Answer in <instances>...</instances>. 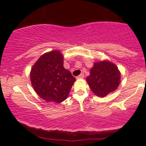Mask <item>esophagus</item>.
<instances>
[{
  "mask_svg": "<svg viewBox=\"0 0 146 146\" xmlns=\"http://www.w3.org/2000/svg\"><path fill=\"white\" fill-rule=\"evenodd\" d=\"M84 78V75L83 74H80V75H79L78 76H77V78H76L77 79H82Z\"/></svg>",
  "mask_w": 146,
  "mask_h": 146,
  "instance_id": "obj_1",
  "label": "esophagus"
}]
</instances>
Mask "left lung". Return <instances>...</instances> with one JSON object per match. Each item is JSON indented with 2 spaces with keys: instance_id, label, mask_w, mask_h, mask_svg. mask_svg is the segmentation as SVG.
I'll list each match as a JSON object with an SVG mask.
<instances>
[{
  "instance_id": "8db88e82",
  "label": "left lung",
  "mask_w": 146,
  "mask_h": 146,
  "mask_svg": "<svg viewBox=\"0 0 146 146\" xmlns=\"http://www.w3.org/2000/svg\"><path fill=\"white\" fill-rule=\"evenodd\" d=\"M120 77V72L115 64L102 61L94 64L86 80L92 92L100 98H104L117 90Z\"/></svg>"
}]
</instances>
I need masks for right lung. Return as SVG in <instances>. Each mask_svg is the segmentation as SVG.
Instances as JSON below:
<instances>
[{
    "instance_id": "1",
    "label": "right lung",
    "mask_w": 146,
    "mask_h": 146,
    "mask_svg": "<svg viewBox=\"0 0 146 146\" xmlns=\"http://www.w3.org/2000/svg\"><path fill=\"white\" fill-rule=\"evenodd\" d=\"M34 90L46 102H62L67 98L76 78L64 67L59 51H51L39 57L30 72Z\"/></svg>"
}]
</instances>
